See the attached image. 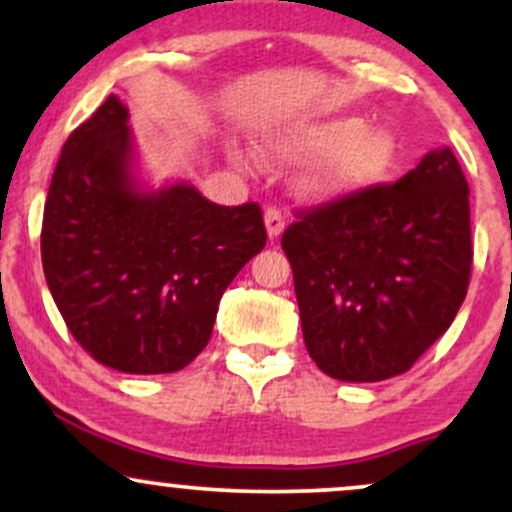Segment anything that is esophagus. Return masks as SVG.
<instances>
[{
    "instance_id": "esophagus-1",
    "label": "esophagus",
    "mask_w": 512,
    "mask_h": 512,
    "mask_svg": "<svg viewBox=\"0 0 512 512\" xmlns=\"http://www.w3.org/2000/svg\"><path fill=\"white\" fill-rule=\"evenodd\" d=\"M264 226H267V236L269 238H279L281 233H284V226H286L281 209H276V207L264 209Z\"/></svg>"
}]
</instances>
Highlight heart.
<instances>
[{"label": "heart", "instance_id": "heart-1", "mask_svg": "<svg viewBox=\"0 0 512 512\" xmlns=\"http://www.w3.org/2000/svg\"><path fill=\"white\" fill-rule=\"evenodd\" d=\"M397 139L383 127H363L358 117L305 122L274 134L262 154L274 163H301L320 156L298 180V190L313 202H337L361 195L390 175L397 163ZM243 168V156L233 154Z\"/></svg>", "mask_w": 512, "mask_h": 512}]
</instances>
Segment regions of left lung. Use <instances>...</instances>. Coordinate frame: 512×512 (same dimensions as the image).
<instances>
[{
    "label": "left lung",
    "mask_w": 512,
    "mask_h": 512,
    "mask_svg": "<svg viewBox=\"0 0 512 512\" xmlns=\"http://www.w3.org/2000/svg\"><path fill=\"white\" fill-rule=\"evenodd\" d=\"M281 236L305 349L344 383L407 373L455 320L472 272L469 185L436 149L395 185L301 209Z\"/></svg>",
    "instance_id": "8db88e82"
}]
</instances>
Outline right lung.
<instances>
[{
    "label": "right lung",
    "mask_w": 512,
    "mask_h": 512,
    "mask_svg": "<svg viewBox=\"0 0 512 512\" xmlns=\"http://www.w3.org/2000/svg\"><path fill=\"white\" fill-rule=\"evenodd\" d=\"M127 108L108 96L69 134L40 252L69 332L103 366L175 373L214 330L223 291L267 243L260 204L221 207L192 185L139 190Z\"/></svg>",
    "instance_id": "obj_1"
}]
</instances>
